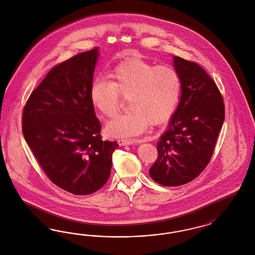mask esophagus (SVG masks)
<instances>
[{
  "label": "esophagus",
  "instance_id": "1",
  "mask_svg": "<svg viewBox=\"0 0 255 255\" xmlns=\"http://www.w3.org/2000/svg\"><path fill=\"white\" fill-rule=\"evenodd\" d=\"M138 140H136V139H119L118 140V143H119V145L120 146H126V145H132L133 143H137Z\"/></svg>",
  "mask_w": 255,
  "mask_h": 255
}]
</instances>
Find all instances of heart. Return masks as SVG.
I'll return each instance as SVG.
<instances>
[{
	"label": "heart",
	"instance_id": "b5f03b06",
	"mask_svg": "<svg viewBox=\"0 0 255 255\" xmlns=\"http://www.w3.org/2000/svg\"><path fill=\"white\" fill-rule=\"evenodd\" d=\"M109 81L93 80L89 97L92 106L107 118L113 117L122 97L128 110L106 125L110 136H133L149 123L160 124L173 114L181 94V78L174 68L132 57L119 63L108 73Z\"/></svg>",
	"mask_w": 255,
	"mask_h": 255
}]
</instances>
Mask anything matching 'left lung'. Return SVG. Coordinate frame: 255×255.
I'll return each instance as SVG.
<instances>
[{
  "label": "left lung",
  "instance_id": "obj_1",
  "mask_svg": "<svg viewBox=\"0 0 255 255\" xmlns=\"http://www.w3.org/2000/svg\"><path fill=\"white\" fill-rule=\"evenodd\" d=\"M173 67L181 78V98L149 168L150 178L165 186L185 185L202 173L225 117L220 89L200 65L173 56Z\"/></svg>",
  "mask_w": 255,
  "mask_h": 255
}]
</instances>
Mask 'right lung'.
Masks as SVG:
<instances>
[{"mask_svg":"<svg viewBox=\"0 0 255 255\" xmlns=\"http://www.w3.org/2000/svg\"><path fill=\"white\" fill-rule=\"evenodd\" d=\"M98 48L53 67L31 93L22 112V132L54 185L74 195L106 185L117 141H104L89 89Z\"/></svg>","mask_w":255,"mask_h":255,"instance_id":"1","label":"right lung"}]
</instances>
